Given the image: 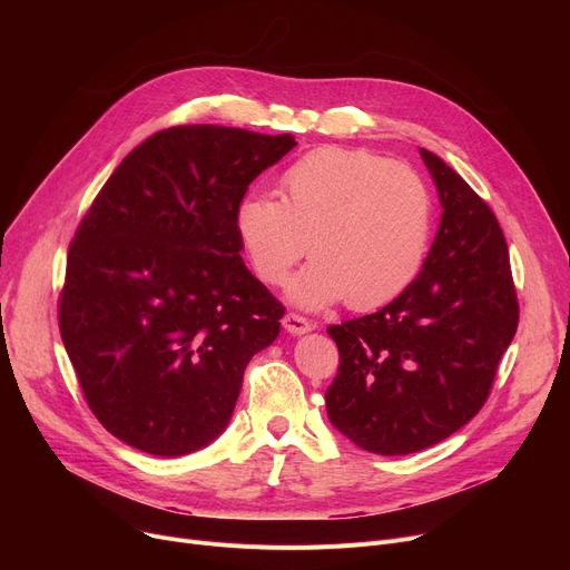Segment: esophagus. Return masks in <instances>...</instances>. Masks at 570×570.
<instances>
[{
	"mask_svg": "<svg viewBox=\"0 0 570 570\" xmlns=\"http://www.w3.org/2000/svg\"><path fill=\"white\" fill-rule=\"evenodd\" d=\"M282 323H284V327H286V333H291V335H305V333H309L312 327H314V323L312 321H307L305 316H301V314H286L284 318H282Z\"/></svg>",
	"mask_w": 570,
	"mask_h": 570,
	"instance_id": "1",
	"label": "esophagus"
}]
</instances>
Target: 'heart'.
Masks as SVG:
<instances>
[{"instance_id": "heart-1", "label": "heart", "mask_w": 570, "mask_h": 570, "mask_svg": "<svg viewBox=\"0 0 570 570\" xmlns=\"http://www.w3.org/2000/svg\"><path fill=\"white\" fill-rule=\"evenodd\" d=\"M282 200L249 194L235 209V233L256 277L282 284L309 252L314 261L288 284L301 307L348 297L374 309L421 273L432 230L423 177L365 149L321 147L279 177Z\"/></svg>"}]
</instances>
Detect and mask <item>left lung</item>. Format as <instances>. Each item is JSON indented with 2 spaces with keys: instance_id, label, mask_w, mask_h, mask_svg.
I'll return each mask as SVG.
<instances>
[{
  "instance_id": "obj_1",
  "label": "left lung",
  "mask_w": 570,
  "mask_h": 570,
  "mask_svg": "<svg viewBox=\"0 0 570 570\" xmlns=\"http://www.w3.org/2000/svg\"><path fill=\"white\" fill-rule=\"evenodd\" d=\"M421 157L443 207L421 275L383 309L327 327L340 348L327 417L376 455L417 453L464 428L488 402L520 321L490 205L434 153Z\"/></svg>"
}]
</instances>
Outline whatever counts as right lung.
Returning <instances> with one entry per match:
<instances>
[{"label":"right lung","instance_id":"right-lung-1","mask_svg":"<svg viewBox=\"0 0 570 570\" xmlns=\"http://www.w3.org/2000/svg\"><path fill=\"white\" fill-rule=\"evenodd\" d=\"M295 145L217 125L159 131L80 222L59 333L89 409L119 441L177 458L226 430L247 363L284 316L239 256L235 209Z\"/></svg>","mask_w":570,"mask_h":570}]
</instances>
